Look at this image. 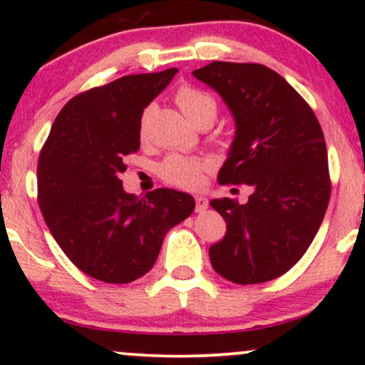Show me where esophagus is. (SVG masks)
<instances>
[{"mask_svg": "<svg viewBox=\"0 0 365 365\" xmlns=\"http://www.w3.org/2000/svg\"><path fill=\"white\" fill-rule=\"evenodd\" d=\"M207 207H209L207 197L197 195V197H195V211H197V212H204Z\"/></svg>", "mask_w": 365, "mask_h": 365, "instance_id": "34e87169", "label": "esophagus"}]
</instances>
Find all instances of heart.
I'll use <instances>...</instances> for the list:
<instances>
[{"label":"heart","instance_id":"1","mask_svg":"<svg viewBox=\"0 0 365 365\" xmlns=\"http://www.w3.org/2000/svg\"><path fill=\"white\" fill-rule=\"evenodd\" d=\"M177 104L183 115L192 123L209 118L215 120L216 116V101L206 91H200L197 87L185 86L177 92ZM207 170V163L194 158L171 156L161 165V177L171 185L182 188H197L202 185L204 173Z\"/></svg>","mask_w":365,"mask_h":365}]
</instances>
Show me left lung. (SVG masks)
Segmentation results:
<instances>
[{"label": "left lung", "instance_id": "8db88e82", "mask_svg": "<svg viewBox=\"0 0 365 365\" xmlns=\"http://www.w3.org/2000/svg\"><path fill=\"white\" fill-rule=\"evenodd\" d=\"M192 75L221 96L235 120L217 182L252 188L245 204L211 200L226 235L209 249V259L233 283L269 282L300 261L328 207L321 125L302 96L264 65L212 61Z\"/></svg>", "mask_w": 365, "mask_h": 365}]
</instances>
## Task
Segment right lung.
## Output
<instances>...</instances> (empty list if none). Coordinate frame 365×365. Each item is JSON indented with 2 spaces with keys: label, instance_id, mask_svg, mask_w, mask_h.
Instances as JSON below:
<instances>
[{
  "label": "right lung",
  "instance_id": "right-lung-1",
  "mask_svg": "<svg viewBox=\"0 0 365 365\" xmlns=\"http://www.w3.org/2000/svg\"><path fill=\"white\" fill-rule=\"evenodd\" d=\"M177 68L127 75L75 96L54 120L37 165V200L66 257L91 278L130 283L156 262L166 233L194 212L185 192L123 190V158L140 148L142 113Z\"/></svg>",
  "mask_w": 365,
  "mask_h": 365
}]
</instances>
